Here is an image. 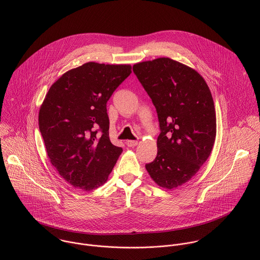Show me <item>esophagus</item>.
I'll list each match as a JSON object with an SVG mask.
<instances>
[{
    "label": "esophagus",
    "instance_id": "obj_1",
    "mask_svg": "<svg viewBox=\"0 0 260 260\" xmlns=\"http://www.w3.org/2000/svg\"><path fill=\"white\" fill-rule=\"evenodd\" d=\"M137 144H138V141H135V140H128V141H126V145L128 147H134Z\"/></svg>",
    "mask_w": 260,
    "mask_h": 260
}]
</instances>
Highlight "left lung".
Returning <instances> with one entry per match:
<instances>
[{"mask_svg": "<svg viewBox=\"0 0 260 260\" xmlns=\"http://www.w3.org/2000/svg\"><path fill=\"white\" fill-rule=\"evenodd\" d=\"M158 115L157 156L145 165L158 185L173 189L190 180L209 157L216 137V115L205 80L170 58L133 66Z\"/></svg>", "mask_w": 260, "mask_h": 260, "instance_id": "left-lung-1", "label": "left lung"}]
</instances>
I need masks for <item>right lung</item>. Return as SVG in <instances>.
Returning a JSON list of instances; mask_svg holds the SVG:
<instances>
[{
    "label": "right lung",
    "mask_w": 260,
    "mask_h": 260,
    "mask_svg": "<svg viewBox=\"0 0 260 260\" xmlns=\"http://www.w3.org/2000/svg\"><path fill=\"white\" fill-rule=\"evenodd\" d=\"M130 65L88 62L62 75L39 112V129L48 157L75 188L103 185L122 148L109 138L107 102L131 74Z\"/></svg>",
    "instance_id": "obj_1"
}]
</instances>
